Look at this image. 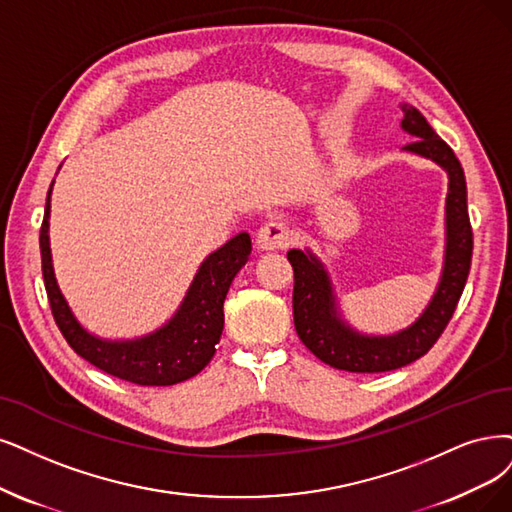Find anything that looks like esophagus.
Here are the masks:
<instances>
[{
	"label": "esophagus",
	"instance_id": "34e87169",
	"mask_svg": "<svg viewBox=\"0 0 512 512\" xmlns=\"http://www.w3.org/2000/svg\"><path fill=\"white\" fill-rule=\"evenodd\" d=\"M293 240V232L289 223L280 221V219H272L266 225L259 227L257 234V242L261 249L266 251H276V249H287Z\"/></svg>",
	"mask_w": 512,
	"mask_h": 512
}]
</instances>
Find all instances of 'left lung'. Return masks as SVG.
<instances>
[{"instance_id":"1","label":"left lung","mask_w":512,"mask_h":512,"mask_svg":"<svg viewBox=\"0 0 512 512\" xmlns=\"http://www.w3.org/2000/svg\"><path fill=\"white\" fill-rule=\"evenodd\" d=\"M403 128L415 137L405 149L439 162L449 173L447 194V255L437 295L422 318L394 337H363L335 316L333 295L323 266L304 251H289L293 266V320L304 346L320 361L352 373L401 369L424 356L458 308L472 259V225L466 204V177L453 149L434 132L422 113L403 105Z\"/></svg>"}]
</instances>
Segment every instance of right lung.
Masks as SVG:
<instances>
[{
    "label": "right lung",
    "mask_w": 512,
    "mask_h": 512,
    "mask_svg": "<svg viewBox=\"0 0 512 512\" xmlns=\"http://www.w3.org/2000/svg\"><path fill=\"white\" fill-rule=\"evenodd\" d=\"M50 189L40 230L42 274L56 327L75 354L97 369L137 386H173L200 373L217 350L223 331V301L236 272L251 255V236L238 234L200 266L181 310L166 327L137 342H103L86 333L56 287L48 244Z\"/></svg>",
    "instance_id": "obj_1"
}]
</instances>
